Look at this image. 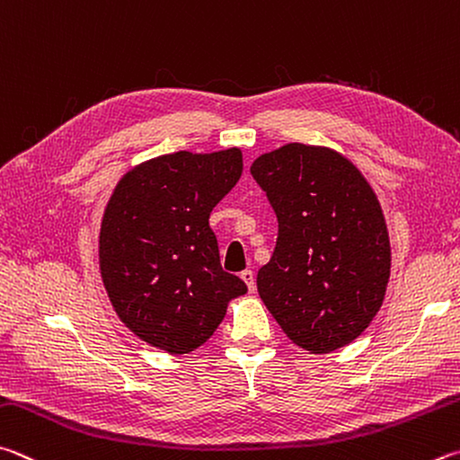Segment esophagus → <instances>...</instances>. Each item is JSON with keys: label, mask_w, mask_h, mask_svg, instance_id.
<instances>
[{"label": "esophagus", "mask_w": 460, "mask_h": 460, "mask_svg": "<svg viewBox=\"0 0 460 460\" xmlns=\"http://www.w3.org/2000/svg\"><path fill=\"white\" fill-rule=\"evenodd\" d=\"M241 279L245 281V286H247V289H249V291H253V289H255V275H253V271H252V270L241 271Z\"/></svg>", "instance_id": "obj_1"}]
</instances>
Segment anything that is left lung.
I'll return each mask as SVG.
<instances>
[{"label":"left lung","mask_w":460,"mask_h":460,"mask_svg":"<svg viewBox=\"0 0 460 460\" xmlns=\"http://www.w3.org/2000/svg\"><path fill=\"white\" fill-rule=\"evenodd\" d=\"M278 215L257 291L296 346L328 354L368 328L386 296L390 237L370 182L338 150L289 143L252 164Z\"/></svg>","instance_id":"left-lung-1"}]
</instances>
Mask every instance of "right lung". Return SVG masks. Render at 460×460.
I'll list each match as a JSON object with an SVG mask.
<instances>
[{
    "label": "right lung",
    "instance_id": "right-lung-1",
    "mask_svg": "<svg viewBox=\"0 0 460 460\" xmlns=\"http://www.w3.org/2000/svg\"><path fill=\"white\" fill-rule=\"evenodd\" d=\"M243 153L161 155L122 174L108 199L98 263L116 315L153 348L195 352L247 286L223 271L208 215L237 185Z\"/></svg>",
    "mask_w": 460,
    "mask_h": 460
}]
</instances>
